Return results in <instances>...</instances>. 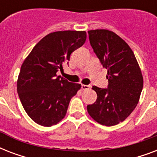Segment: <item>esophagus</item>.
Returning a JSON list of instances; mask_svg holds the SVG:
<instances>
[{
  "instance_id": "obj_1",
  "label": "esophagus",
  "mask_w": 157,
  "mask_h": 157,
  "mask_svg": "<svg viewBox=\"0 0 157 157\" xmlns=\"http://www.w3.org/2000/svg\"><path fill=\"white\" fill-rule=\"evenodd\" d=\"M81 88L84 90H90V86H88V85H82L81 86Z\"/></svg>"
}]
</instances>
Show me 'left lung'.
<instances>
[{
    "label": "left lung",
    "mask_w": 157,
    "mask_h": 157,
    "mask_svg": "<svg viewBox=\"0 0 157 157\" xmlns=\"http://www.w3.org/2000/svg\"><path fill=\"white\" fill-rule=\"evenodd\" d=\"M90 42L103 67L107 70V89L93 86L97 100L87 106L92 118L112 126L124 121L139 103L144 77L134 52L116 33L106 29L88 32Z\"/></svg>",
    "instance_id": "8db88e82"
}]
</instances>
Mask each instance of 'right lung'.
<instances>
[{
    "mask_svg": "<svg viewBox=\"0 0 157 157\" xmlns=\"http://www.w3.org/2000/svg\"><path fill=\"white\" fill-rule=\"evenodd\" d=\"M86 40L85 31L51 33L34 46L23 61L17 90L25 112L36 124L52 126L66 116L71 98L81 86L57 76V71H63L71 53Z\"/></svg>",
    "mask_w": 157,
    "mask_h": 157,
    "instance_id": "1",
    "label": "right lung"
}]
</instances>
